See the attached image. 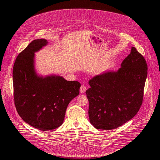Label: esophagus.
<instances>
[{
    "label": "esophagus",
    "instance_id": "esophagus-1",
    "mask_svg": "<svg viewBox=\"0 0 160 160\" xmlns=\"http://www.w3.org/2000/svg\"><path fill=\"white\" fill-rule=\"evenodd\" d=\"M86 89H87V88H86V86H85V85H82L81 86V87H80V93H84L86 91Z\"/></svg>",
    "mask_w": 160,
    "mask_h": 160
}]
</instances>
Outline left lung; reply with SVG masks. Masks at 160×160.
I'll use <instances>...</instances> for the list:
<instances>
[{"instance_id":"obj_1","label":"left lung","mask_w":160,"mask_h":160,"mask_svg":"<svg viewBox=\"0 0 160 160\" xmlns=\"http://www.w3.org/2000/svg\"><path fill=\"white\" fill-rule=\"evenodd\" d=\"M148 65L134 47L116 72L93 77L86 93L89 116L98 129L117 128L137 114L142 104Z\"/></svg>"}]
</instances>
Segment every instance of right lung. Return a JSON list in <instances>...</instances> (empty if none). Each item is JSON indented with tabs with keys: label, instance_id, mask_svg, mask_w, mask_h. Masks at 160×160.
<instances>
[{
	"label": "right lung",
	"instance_id": "obj_1",
	"mask_svg": "<svg viewBox=\"0 0 160 160\" xmlns=\"http://www.w3.org/2000/svg\"><path fill=\"white\" fill-rule=\"evenodd\" d=\"M47 43L44 39L32 41L17 57L12 72L17 111L24 122L41 131L61 126L69 103L79 94L81 86L62 77L36 75L34 53Z\"/></svg>",
	"mask_w": 160,
	"mask_h": 160
}]
</instances>
